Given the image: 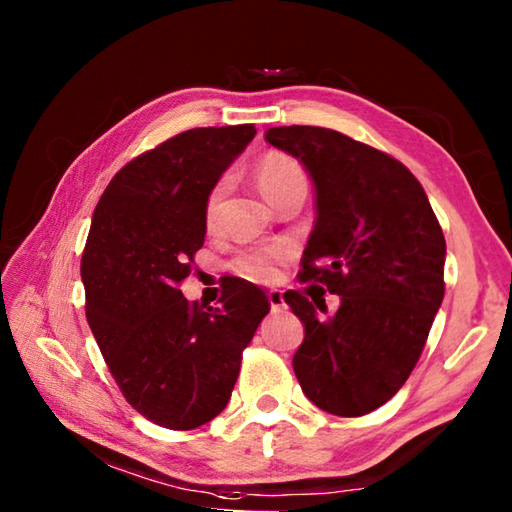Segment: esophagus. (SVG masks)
<instances>
[{"instance_id": "1", "label": "esophagus", "mask_w": 512, "mask_h": 512, "mask_svg": "<svg viewBox=\"0 0 512 512\" xmlns=\"http://www.w3.org/2000/svg\"><path fill=\"white\" fill-rule=\"evenodd\" d=\"M268 302H271V309H273V311H280V309L284 307V296H282V291H277V289H271V291H268Z\"/></svg>"}]
</instances>
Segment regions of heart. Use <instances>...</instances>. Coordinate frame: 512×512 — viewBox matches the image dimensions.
I'll return each instance as SVG.
<instances>
[{
	"label": "heart",
	"instance_id": "obj_1",
	"mask_svg": "<svg viewBox=\"0 0 512 512\" xmlns=\"http://www.w3.org/2000/svg\"><path fill=\"white\" fill-rule=\"evenodd\" d=\"M255 178L259 187H262V192L271 198L275 205L287 194L298 192V189H305L307 192V176L302 164L282 151L264 153L255 164ZM225 192H228V178H221L219 183L210 189V194H207V223H214L216 216H219ZM287 257L289 253L284 248H253L235 259V271L250 282L268 284L275 280L277 273H280V266L287 262Z\"/></svg>",
	"mask_w": 512,
	"mask_h": 512
}]
</instances>
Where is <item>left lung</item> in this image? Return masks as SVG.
<instances>
[{"label": "left lung", "instance_id": "1", "mask_svg": "<svg viewBox=\"0 0 512 512\" xmlns=\"http://www.w3.org/2000/svg\"><path fill=\"white\" fill-rule=\"evenodd\" d=\"M264 137L305 164L316 187L300 282L341 296L327 316L325 300L284 293L305 325L293 370L318 409L359 418L400 391L424 350L445 296L443 228L393 155L320 126H277Z\"/></svg>", "mask_w": 512, "mask_h": 512}]
</instances>
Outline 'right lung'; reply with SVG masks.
I'll use <instances>...</instances> for the list:
<instances>
[{"mask_svg": "<svg viewBox=\"0 0 512 512\" xmlns=\"http://www.w3.org/2000/svg\"><path fill=\"white\" fill-rule=\"evenodd\" d=\"M255 133L239 124L173 135L124 164L92 214L81 257L88 325L126 402L164 429H196L225 409L271 311L239 277L223 282L219 307L180 291L205 244L207 194Z\"/></svg>", "mask_w": 512, "mask_h": 512, "instance_id": "1", "label": "right lung"}]
</instances>
